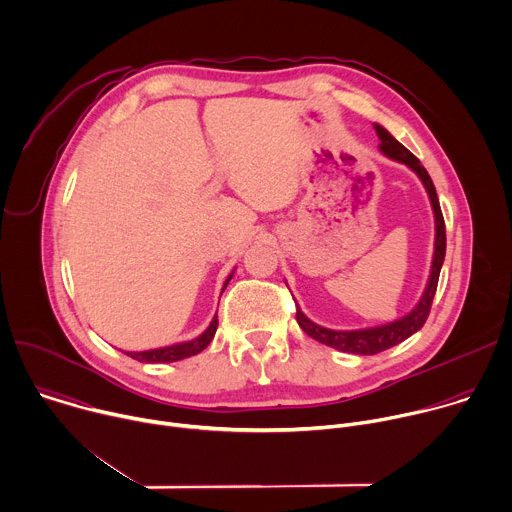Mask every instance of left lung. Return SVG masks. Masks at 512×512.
I'll list each match as a JSON object with an SVG mask.
<instances>
[{
    "label": "left lung",
    "mask_w": 512,
    "mask_h": 512,
    "mask_svg": "<svg viewBox=\"0 0 512 512\" xmlns=\"http://www.w3.org/2000/svg\"><path fill=\"white\" fill-rule=\"evenodd\" d=\"M378 138H380V152L396 162L406 164L412 173H416V177L422 181L430 205H432V213H434V255H432V265H430V275H428V283L424 287L422 297L418 299V303L414 305L412 311H408L404 317L394 319L390 323L384 325H374V327H362V329H329L323 327L315 321H311L297 305V323L299 327L313 339H317L319 344H325L329 348H335L339 352L346 354H358V356H374L380 354L384 350H390L394 346H398L404 339H408L412 333H416L428 313H430V305L438 287V277H440V269L444 263V255H446V229H444V217L440 211V203H438V195L434 189V183L430 179V175L426 173V168L420 164V160L404 146L400 144L382 124H374Z\"/></svg>",
    "instance_id": "8db88e82"
}]
</instances>
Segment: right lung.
Here are the masks:
<instances>
[{
	"mask_svg": "<svg viewBox=\"0 0 512 512\" xmlns=\"http://www.w3.org/2000/svg\"><path fill=\"white\" fill-rule=\"evenodd\" d=\"M233 273H235V269H233V271H231V275L225 279L223 289L229 285V281H231ZM217 325H219V319H217V313H215V317L211 319L209 327H207L203 333H199L197 337L187 339V342L170 344V346L154 348V350H144V352H124V354H126V356H130L132 360H138V362H144V364H168V362H179V360H185V358H191V356L201 354V352L211 344V339L215 337Z\"/></svg>",
	"mask_w": 512,
	"mask_h": 512,
	"instance_id": "add662e5",
	"label": "right lung"
}]
</instances>
